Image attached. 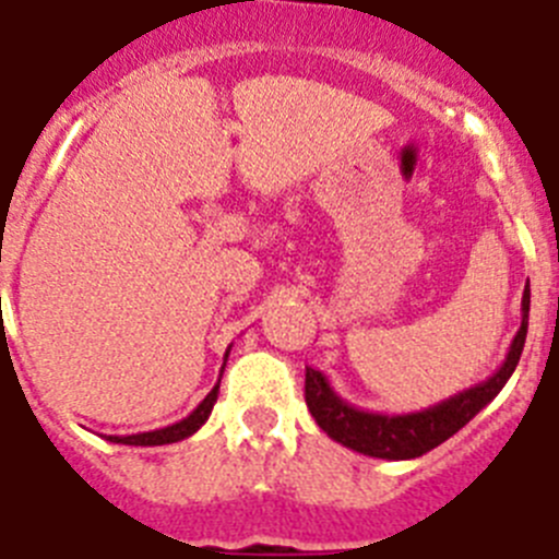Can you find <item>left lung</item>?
<instances>
[{"mask_svg":"<svg viewBox=\"0 0 559 559\" xmlns=\"http://www.w3.org/2000/svg\"><path fill=\"white\" fill-rule=\"evenodd\" d=\"M528 306H532V290H523V322L511 340V348L488 380L477 382L472 389L456 391L454 396L442 403L419 408L408 414H380L357 408L348 400L331 389L329 377L317 368H306V403L317 426L345 449L359 451L366 456L380 460H414L426 451L437 449L440 442L454 437L465 423H472L483 408L502 391L509 382L523 354L525 334H528Z\"/></svg>","mask_w":559,"mask_h":559,"instance_id":"obj_1","label":"left lung"}]
</instances>
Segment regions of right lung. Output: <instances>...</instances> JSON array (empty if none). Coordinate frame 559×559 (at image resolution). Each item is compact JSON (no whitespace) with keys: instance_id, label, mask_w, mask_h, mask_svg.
<instances>
[{"instance_id":"right-lung-1","label":"right lung","mask_w":559,"mask_h":559,"mask_svg":"<svg viewBox=\"0 0 559 559\" xmlns=\"http://www.w3.org/2000/svg\"><path fill=\"white\" fill-rule=\"evenodd\" d=\"M230 352V348H228ZM228 352H225V359H228ZM225 368V366H223ZM216 394H219V382H216L211 394L202 400L186 419H179L174 426L168 428H156V431H145V435H128V437H108L110 442H122V445H168V442H179L186 440V437L197 435L202 426H205V419L211 417L216 403Z\"/></svg>"}]
</instances>
